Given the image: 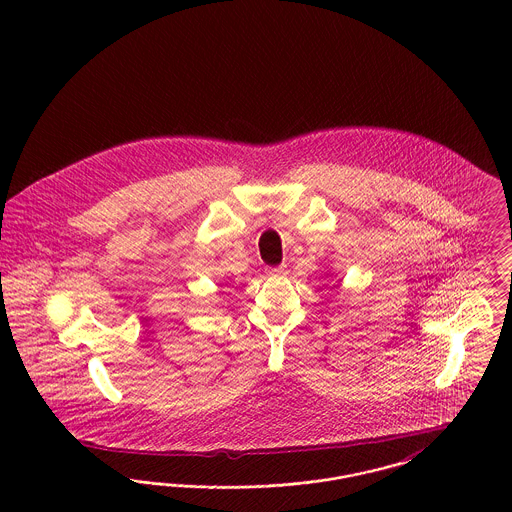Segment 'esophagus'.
Masks as SVG:
<instances>
[{
  "label": "esophagus",
  "mask_w": 512,
  "mask_h": 512,
  "mask_svg": "<svg viewBox=\"0 0 512 512\" xmlns=\"http://www.w3.org/2000/svg\"><path fill=\"white\" fill-rule=\"evenodd\" d=\"M268 274H270V276H282V274H286V266H274V268H268Z\"/></svg>",
  "instance_id": "34e87169"
}]
</instances>
